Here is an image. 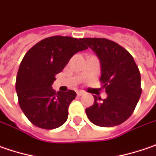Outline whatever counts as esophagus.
<instances>
[{"mask_svg":"<svg viewBox=\"0 0 156 156\" xmlns=\"http://www.w3.org/2000/svg\"><path fill=\"white\" fill-rule=\"evenodd\" d=\"M84 94H85V91H77V95H78V96H79V97H80V96H82V95H84Z\"/></svg>","mask_w":156,"mask_h":156,"instance_id":"34e87169","label":"esophagus"}]
</instances>
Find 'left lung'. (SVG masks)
Listing matches in <instances>:
<instances>
[{
  "label": "left lung",
  "mask_w": 156,
  "mask_h": 156,
  "mask_svg": "<svg viewBox=\"0 0 156 156\" xmlns=\"http://www.w3.org/2000/svg\"><path fill=\"white\" fill-rule=\"evenodd\" d=\"M100 61L101 88L107 98L93 95V105L85 112L94 125L118 126L132 115L141 94L140 73L132 55L117 43L106 38H82Z\"/></svg>",
  "instance_id": "left-lung-1"
}]
</instances>
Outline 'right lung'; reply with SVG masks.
Listing matches in <instances>:
<instances>
[{"mask_svg":"<svg viewBox=\"0 0 156 156\" xmlns=\"http://www.w3.org/2000/svg\"><path fill=\"white\" fill-rule=\"evenodd\" d=\"M87 48L81 38L55 36L38 42L25 54L17 72L16 90L19 105L33 125L55 129L67 120L76 92H56L51 85L71 57Z\"/></svg>","mask_w":156,"mask_h":156,"instance_id":"1","label":"right lung"}]
</instances>
